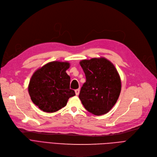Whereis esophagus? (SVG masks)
<instances>
[{
	"mask_svg": "<svg viewBox=\"0 0 157 157\" xmlns=\"http://www.w3.org/2000/svg\"><path fill=\"white\" fill-rule=\"evenodd\" d=\"M75 94H76L77 96L79 95V89L75 90Z\"/></svg>",
	"mask_w": 157,
	"mask_h": 157,
	"instance_id": "1",
	"label": "esophagus"
}]
</instances>
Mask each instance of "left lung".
<instances>
[{
    "label": "left lung",
    "instance_id": "8db88e82",
    "mask_svg": "<svg viewBox=\"0 0 157 157\" xmlns=\"http://www.w3.org/2000/svg\"><path fill=\"white\" fill-rule=\"evenodd\" d=\"M79 64L86 78L79 94L82 104L95 115L107 113L117 102L121 93V82L117 70L104 57L82 60Z\"/></svg>",
    "mask_w": 157,
    "mask_h": 157
}]
</instances>
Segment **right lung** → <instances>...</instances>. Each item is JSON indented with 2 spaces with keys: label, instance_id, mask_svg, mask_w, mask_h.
Returning a JSON list of instances; mask_svg holds the SVG:
<instances>
[{
  "label": "right lung",
  "instance_id": "add662e5",
  "mask_svg": "<svg viewBox=\"0 0 157 157\" xmlns=\"http://www.w3.org/2000/svg\"><path fill=\"white\" fill-rule=\"evenodd\" d=\"M68 62L53 61L35 72L30 80L28 90L33 102L47 113L64 108L69 98L75 95L70 89V78L66 71Z\"/></svg>",
  "mask_w": 157,
  "mask_h": 157
}]
</instances>
